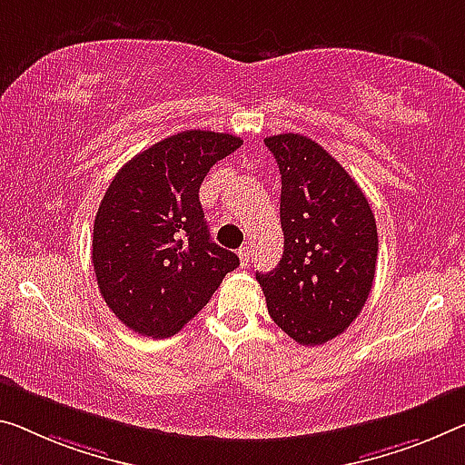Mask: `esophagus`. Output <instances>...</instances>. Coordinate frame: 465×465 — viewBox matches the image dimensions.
Instances as JSON below:
<instances>
[{
	"label": "esophagus",
	"instance_id": "1",
	"mask_svg": "<svg viewBox=\"0 0 465 465\" xmlns=\"http://www.w3.org/2000/svg\"><path fill=\"white\" fill-rule=\"evenodd\" d=\"M249 257H252V249H249L247 245H242L239 249V260H241V266H247L249 263Z\"/></svg>",
	"mask_w": 465,
	"mask_h": 465
}]
</instances>
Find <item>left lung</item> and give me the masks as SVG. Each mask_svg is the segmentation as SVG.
I'll use <instances>...</instances> for the list:
<instances>
[{"mask_svg":"<svg viewBox=\"0 0 465 465\" xmlns=\"http://www.w3.org/2000/svg\"><path fill=\"white\" fill-rule=\"evenodd\" d=\"M281 170L284 252L255 278L268 313L299 345L347 331L372 291L378 232L366 195L345 168L303 134L263 139Z\"/></svg>","mask_w":465,"mask_h":465,"instance_id":"left-lung-1","label":"left lung"}]
</instances>
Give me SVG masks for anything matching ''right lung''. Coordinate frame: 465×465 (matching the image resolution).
Masks as SVG:
<instances>
[{"label": "right lung", "instance_id": "1", "mask_svg": "<svg viewBox=\"0 0 465 465\" xmlns=\"http://www.w3.org/2000/svg\"><path fill=\"white\" fill-rule=\"evenodd\" d=\"M241 145L234 134L184 131L112 178L93 224L91 260L99 292L131 331L173 337L239 266L237 253L210 239L199 187Z\"/></svg>", "mask_w": 465, "mask_h": 465}]
</instances>
